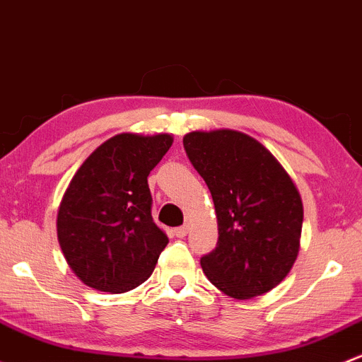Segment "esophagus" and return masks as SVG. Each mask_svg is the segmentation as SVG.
Masks as SVG:
<instances>
[{
	"instance_id": "34e87169",
	"label": "esophagus",
	"mask_w": 362,
	"mask_h": 362,
	"mask_svg": "<svg viewBox=\"0 0 362 362\" xmlns=\"http://www.w3.org/2000/svg\"><path fill=\"white\" fill-rule=\"evenodd\" d=\"M187 232H189L187 226H180L175 229V235H177V238H185V235H187Z\"/></svg>"
}]
</instances>
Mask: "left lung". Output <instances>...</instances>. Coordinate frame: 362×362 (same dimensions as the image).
Returning <instances> with one entry per match:
<instances>
[{"instance_id":"obj_1","label":"left lung","mask_w":362,"mask_h":362,"mask_svg":"<svg viewBox=\"0 0 362 362\" xmlns=\"http://www.w3.org/2000/svg\"><path fill=\"white\" fill-rule=\"evenodd\" d=\"M189 161L210 189L218 218L216 248L201 258L213 286L232 298L264 295L296 260L303 206L276 158L234 130L184 136Z\"/></svg>"}]
</instances>
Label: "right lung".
I'll return each mask as SVG.
<instances>
[{
    "instance_id": "1",
    "label": "right lung",
    "mask_w": 362,
    "mask_h": 362,
    "mask_svg": "<svg viewBox=\"0 0 362 362\" xmlns=\"http://www.w3.org/2000/svg\"><path fill=\"white\" fill-rule=\"evenodd\" d=\"M171 142L166 133H121L91 152L72 177L57 234L67 264L86 286L123 293L154 271L168 238L152 220L147 177Z\"/></svg>"
}]
</instances>
